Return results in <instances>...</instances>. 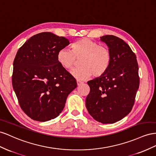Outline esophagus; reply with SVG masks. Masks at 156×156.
I'll use <instances>...</instances> for the list:
<instances>
[{"label":"esophagus","mask_w":156,"mask_h":156,"mask_svg":"<svg viewBox=\"0 0 156 156\" xmlns=\"http://www.w3.org/2000/svg\"><path fill=\"white\" fill-rule=\"evenodd\" d=\"M82 83H83V82H81V81H79V80H77V85H78V86L82 85Z\"/></svg>","instance_id":"obj_1"}]
</instances>
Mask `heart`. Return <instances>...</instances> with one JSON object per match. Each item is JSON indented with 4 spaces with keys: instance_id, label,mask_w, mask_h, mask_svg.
I'll return each instance as SVG.
<instances>
[{
    "instance_id": "b5f03b06",
    "label": "heart",
    "mask_w": 156,
    "mask_h": 156,
    "mask_svg": "<svg viewBox=\"0 0 156 156\" xmlns=\"http://www.w3.org/2000/svg\"><path fill=\"white\" fill-rule=\"evenodd\" d=\"M111 53L108 49L90 38H82L74 42L72 51L61 48L57 52V59L66 70H71L80 59L81 66L71 74L80 80L88 79L92 75L100 77L108 70L111 63Z\"/></svg>"
}]
</instances>
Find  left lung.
Masks as SVG:
<instances>
[{"label": "left lung", "instance_id": "8db88e82", "mask_svg": "<svg viewBox=\"0 0 156 156\" xmlns=\"http://www.w3.org/2000/svg\"><path fill=\"white\" fill-rule=\"evenodd\" d=\"M100 41L111 53L110 67L104 75L87 82L90 92L86 106L93 118L102 123H114L129 114L139 87V66L129 46L114 35Z\"/></svg>", "mask_w": 156, "mask_h": 156}]
</instances>
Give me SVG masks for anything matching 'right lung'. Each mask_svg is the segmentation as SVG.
<instances>
[{"label": "right lung", "mask_w": 156, "mask_h": 156, "mask_svg": "<svg viewBox=\"0 0 156 156\" xmlns=\"http://www.w3.org/2000/svg\"><path fill=\"white\" fill-rule=\"evenodd\" d=\"M70 43L63 37L44 32L30 37L17 51L12 86L21 109L31 119L46 122L57 118L77 87L57 59L58 51Z\"/></svg>", "instance_id": "add662e5"}]
</instances>
